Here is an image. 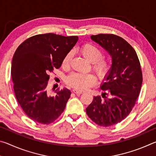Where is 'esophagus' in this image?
<instances>
[{
	"instance_id": "obj_1",
	"label": "esophagus",
	"mask_w": 156,
	"mask_h": 156,
	"mask_svg": "<svg viewBox=\"0 0 156 156\" xmlns=\"http://www.w3.org/2000/svg\"><path fill=\"white\" fill-rule=\"evenodd\" d=\"M72 91H73L74 94H78V95H80V94H83V91H80V90H78V89H73Z\"/></svg>"
}]
</instances>
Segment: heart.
Listing matches in <instances>:
<instances>
[{"label":"heart","mask_w":156,"mask_h":156,"mask_svg":"<svg viewBox=\"0 0 156 156\" xmlns=\"http://www.w3.org/2000/svg\"><path fill=\"white\" fill-rule=\"evenodd\" d=\"M80 53L84 58L91 62L92 68L100 78L106 77L112 68L110 60L102 58V51L98 47L91 43H85L80 47ZM72 53L69 52L62 60L63 67L67 68L70 65ZM67 83L79 90H86L96 83V78L90 73H73L67 78Z\"/></svg>","instance_id":"b5f03b06"}]
</instances>
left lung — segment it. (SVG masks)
Wrapping results in <instances>:
<instances>
[{
	"instance_id": "left-lung-1",
	"label": "left lung",
	"mask_w": 156,
	"mask_h": 156,
	"mask_svg": "<svg viewBox=\"0 0 156 156\" xmlns=\"http://www.w3.org/2000/svg\"><path fill=\"white\" fill-rule=\"evenodd\" d=\"M91 38L112 58V68L100 87L106 92L102 94V98L94 96L86 109L93 122L106 127L121 122L130 113L140 92L142 73L136 51L125 39L102 34Z\"/></svg>"
}]
</instances>
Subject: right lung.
I'll list each match as a JSON object with an SVG mask.
<instances>
[{
	"mask_svg": "<svg viewBox=\"0 0 156 156\" xmlns=\"http://www.w3.org/2000/svg\"><path fill=\"white\" fill-rule=\"evenodd\" d=\"M78 37L44 34L30 37L16 50L12 63V78L18 104L34 122L49 125L65 110L71 96L67 88L50 95L48 73L59 69L65 55Z\"/></svg>",
	"mask_w": 156,
	"mask_h": 156,
	"instance_id": "obj_1",
	"label": "right lung"
}]
</instances>
